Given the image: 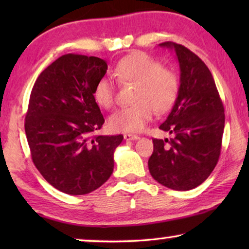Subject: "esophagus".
I'll use <instances>...</instances> for the list:
<instances>
[{
	"label": "esophagus",
	"instance_id": "esophagus-1",
	"mask_svg": "<svg viewBox=\"0 0 249 249\" xmlns=\"http://www.w3.org/2000/svg\"><path fill=\"white\" fill-rule=\"evenodd\" d=\"M124 138L125 141H137V139H139L137 135H132V134H124Z\"/></svg>",
	"mask_w": 249,
	"mask_h": 249
}]
</instances>
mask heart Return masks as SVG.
I'll use <instances>...</instances> for the list:
<instances>
[{
  "label": "heart",
  "mask_w": 249,
  "mask_h": 249,
  "mask_svg": "<svg viewBox=\"0 0 249 249\" xmlns=\"http://www.w3.org/2000/svg\"><path fill=\"white\" fill-rule=\"evenodd\" d=\"M121 84L135 85L131 101L134 104L121 107L108 118V127L118 132H138L151 120L153 111L163 113L175 103L179 79L171 70L142 52L122 57L113 70ZM94 98L100 107L110 108L114 103V85L107 77L95 85Z\"/></svg>",
  "instance_id": "b5f03b06"
}]
</instances>
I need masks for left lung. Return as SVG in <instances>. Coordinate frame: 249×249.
<instances>
[{
    "mask_svg": "<svg viewBox=\"0 0 249 249\" xmlns=\"http://www.w3.org/2000/svg\"><path fill=\"white\" fill-rule=\"evenodd\" d=\"M160 46L175 51L180 85L175 105L160 125L172 138L153 139L148 169L161 185L190 190L209 178L219 161L224 107L212 73L195 53L172 42Z\"/></svg>",
    "mask_w": 249,
    "mask_h": 249,
    "instance_id": "left-lung-1",
    "label": "left lung"
}]
</instances>
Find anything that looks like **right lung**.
<instances>
[{"instance_id":"1","label":"right lung","mask_w":249,"mask_h":249,"mask_svg":"<svg viewBox=\"0 0 249 249\" xmlns=\"http://www.w3.org/2000/svg\"><path fill=\"white\" fill-rule=\"evenodd\" d=\"M107 64L96 56L66 54L50 64L34 85L25 131L33 162L54 188L85 195L101 187L114 168L124 136H98L103 114L95 85Z\"/></svg>"}]
</instances>
